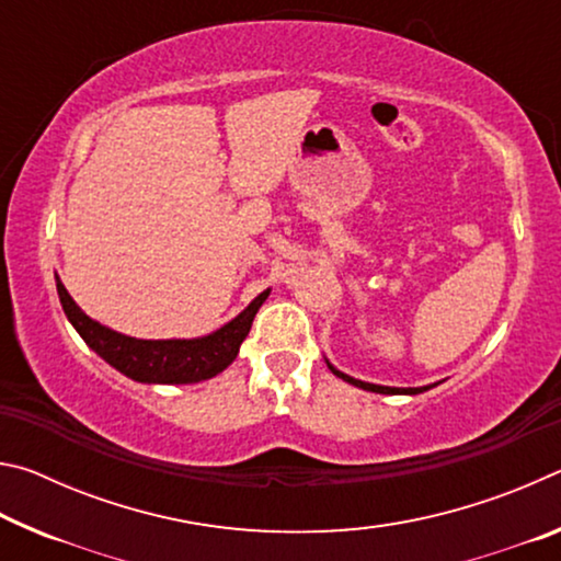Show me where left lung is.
Instances as JSON below:
<instances>
[{
	"label": "left lung",
	"instance_id": "left-lung-1",
	"mask_svg": "<svg viewBox=\"0 0 561 561\" xmlns=\"http://www.w3.org/2000/svg\"><path fill=\"white\" fill-rule=\"evenodd\" d=\"M327 360V366H329V371L334 374V376H339L341 381H346V383H351V386H356V388H364V391H371V393H383V396H415V393H423V391H431L433 386H438V383H431V386H415V388H396V386H378V383H368V381H358V378H354V376H348V374H344V371H339V368L331 364L329 358H324Z\"/></svg>",
	"mask_w": 561,
	"mask_h": 561
}]
</instances>
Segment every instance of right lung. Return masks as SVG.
Here are the masks:
<instances>
[{"instance_id":"1","label":"right lung","mask_w":561,"mask_h":561,"mask_svg":"<svg viewBox=\"0 0 561 561\" xmlns=\"http://www.w3.org/2000/svg\"><path fill=\"white\" fill-rule=\"evenodd\" d=\"M56 291L64 307L66 319L79 331V336L87 341L91 351L116 368L123 376L133 378L138 383H201L222 374L240 354L242 341L252 329L254 314H257L264 299L272 289L257 294L247 307L225 327L210 331L205 336L195 339H136L126 336L121 331L103 327L101 321L91 319L73 297L66 291L64 282L56 274Z\"/></svg>"}]
</instances>
